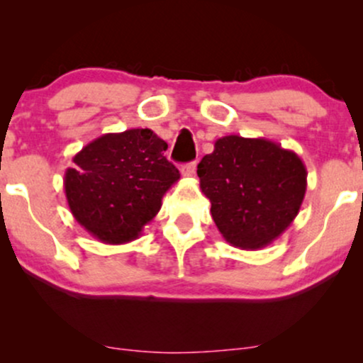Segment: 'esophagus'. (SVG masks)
Returning <instances> with one entry per match:
<instances>
[{"label":"esophagus","instance_id":"esophagus-1","mask_svg":"<svg viewBox=\"0 0 363 363\" xmlns=\"http://www.w3.org/2000/svg\"><path fill=\"white\" fill-rule=\"evenodd\" d=\"M181 174L184 177H193L196 174V162H191V164H184L181 167Z\"/></svg>","mask_w":363,"mask_h":363}]
</instances>
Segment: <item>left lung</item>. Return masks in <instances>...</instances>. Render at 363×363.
Returning <instances> with one entry per match:
<instances>
[{"label": "left lung", "mask_w": 363, "mask_h": 363, "mask_svg": "<svg viewBox=\"0 0 363 363\" xmlns=\"http://www.w3.org/2000/svg\"><path fill=\"white\" fill-rule=\"evenodd\" d=\"M201 193L223 239L257 251L278 239L301 210L307 189L302 158L264 138L228 135L198 164Z\"/></svg>", "instance_id": "1"}]
</instances>
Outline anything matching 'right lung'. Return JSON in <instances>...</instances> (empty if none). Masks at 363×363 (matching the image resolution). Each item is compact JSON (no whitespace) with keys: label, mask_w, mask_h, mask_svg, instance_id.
<instances>
[{"label":"right lung","mask_w":363,"mask_h":363,"mask_svg":"<svg viewBox=\"0 0 363 363\" xmlns=\"http://www.w3.org/2000/svg\"><path fill=\"white\" fill-rule=\"evenodd\" d=\"M152 129L107 133L85 145L65 172V194L78 223L104 244L131 242L160 211L181 177Z\"/></svg>","instance_id":"right-lung-1"}]
</instances>
